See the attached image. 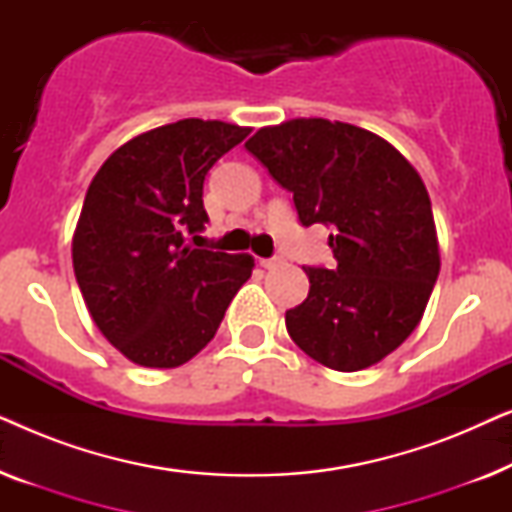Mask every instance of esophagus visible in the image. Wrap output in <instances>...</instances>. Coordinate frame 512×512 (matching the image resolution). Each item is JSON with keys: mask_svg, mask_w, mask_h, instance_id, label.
Wrapping results in <instances>:
<instances>
[{"mask_svg": "<svg viewBox=\"0 0 512 512\" xmlns=\"http://www.w3.org/2000/svg\"><path fill=\"white\" fill-rule=\"evenodd\" d=\"M261 265L265 270H275V268H279V265H282V258L279 256H272V258H263L261 261Z\"/></svg>", "mask_w": 512, "mask_h": 512, "instance_id": "obj_1", "label": "esophagus"}]
</instances>
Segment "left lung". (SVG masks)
<instances>
[{
  "instance_id": "8db88e82",
  "label": "left lung",
  "mask_w": 512,
  "mask_h": 512,
  "mask_svg": "<svg viewBox=\"0 0 512 512\" xmlns=\"http://www.w3.org/2000/svg\"><path fill=\"white\" fill-rule=\"evenodd\" d=\"M247 151L293 193L303 226H331L335 268H303L310 293L286 331L321 366H375L415 331L440 272L419 172L375 132L326 118L268 125Z\"/></svg>"
}]
</instances>
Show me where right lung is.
<instances>
[{
	"label": "right lung",
	"instance_id": "add662e5",
	"mask_svg": "<svg viewBox=\"0 0 512 512\" xmlns=\"http://www.w3.org/2000/svg\"><path fill=\"white\" fill-rule=\"evenodd\" d=\"M251 128L184 118L111 153L72 237L81 296L104 338L144 368H177L216 335L251 277L249 254L193 249L207 223L202 184Z\"/></svg>",
	"mask_w": 512,
	"mask_h": 512
}]
</instances>
